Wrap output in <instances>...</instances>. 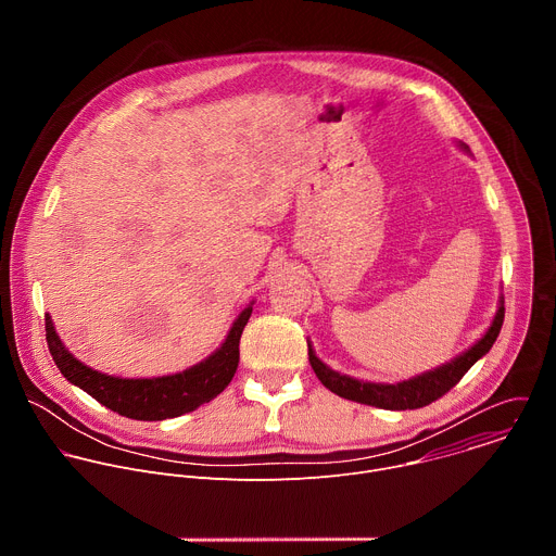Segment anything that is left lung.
Listing matches in <instances>:
<instances>
[{"mask_svg":"<svg viewBox=\"0 0 556 556\" xmlns=\"http://www.w3.org/2000/svg\"><path fill=\"white\" fill-rule=\"evenodd\" d=\"M459 147L464 151H468V147L464 142H459ZM502 324H504V296H500L497 312L493 316L491 326L482 334V339L475 341L468 350H464L448 363H442L429 371H422V374L412 376L401 382H371V380H358L348 374H341V371L328 367L319 356L314 354V348L309 341H307V356H309V365H312L314 374L319 376V380L332 393L341 395V399H348V401H354L361 405H371L378 409H389V412L420 409V407H427L433 401L442 399V395L448 389H453L459 382V378L475 363L489 354V350L493 348V343L500 337Z\"/></svg>","mask_w":556,"mask_h":556,"instance_id":"left-lung-1","label":"left lung"}]
</instances>
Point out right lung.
Wrapping results in <instances>:
<instances>
[{"label": "right lung", "instance_id": "right-lung-1", "mask_svg": "<svg viewBox=\"0 0 556 556\" xmlns=\"http://www.w3.org/2000/svg\"><path fill=\"white\" fill-rule=\"evenodd\" d=\"M251 314L253 303L240 312L224 343L211 356L185 371L155 378H121L88 367L67 352L54 330L50 314H46V341L52 361L65 380L125 418L153 422L195 412L228 387L237 371V363H240V339Z\"/></svg>", "mask_w": 556, "mask_h": 556}]
</instances>
